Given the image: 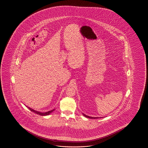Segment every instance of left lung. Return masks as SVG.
<instances>
[{"label": "left lung", "mask_w": 148, "mask_h": 148, "mask_svg": "<svg viewBox=\"0 0 148 148\" xmlns=\"http://www.w3.org/2000/svg\"><path fill=\"white\" fill-rule=\"evenodd\" d=\"M83 115H84V116L86 117L89 118V119H98V117H93L89 116H87V115H85V114H83ZM98 118H99V117H98Z\"/></svg>", "instance_id": "1"}]
</instances>
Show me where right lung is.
Returning a JSON list of instances; mask_svg holds the SVG:
<instances>
[{"label":"right lung","mask_w":148,"mask_h":148,"mask_svg":"<svg viewBox=\"0 0 148 148\" xmlns=\"http://www.w3.org/2000/svg\"><path fill=\"white\" fill-rule=\"evenodd\" d=\"M28 107V109L29 110L32 111V112H34L35 113L37 114L38 115H41V116H46V115H49L54 110H54H50V111H48L47 112H45V113H42V112H38V111H36V110H33V109H32L31 108H29V107Z\"/></svg>","instance_id":"obj_1"}]
</instances>
